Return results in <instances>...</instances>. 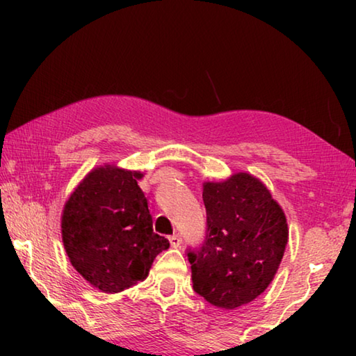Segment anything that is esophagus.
<instances>
[{"instance_id": "34e87169", "label": "esophagus", "mask_w": 356, "mask_h": 356, "mask_svg": "<svg viewBox=\"0 0 356 356\" xmlns=\"http://www.w3.org/2000/svg\"><path fill=\"white\" fill-rule=\"evenodd\" d=\"M170 243L172 248H179L180 243H182V237H180L179 234H172V236L170 237Z\"/></svg>"}]
</instances>
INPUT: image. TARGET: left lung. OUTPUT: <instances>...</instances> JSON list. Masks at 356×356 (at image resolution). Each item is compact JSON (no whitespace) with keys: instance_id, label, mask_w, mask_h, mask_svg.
Here are the masks:
<instances>
[{"instance_id":"1","label":"left lung","mask_w":356,"mask_h":356,"mask_svg":"<svg viewBox=\"0 0 356 356\" xmlns=\"http://www.w3.org/2000/svg\"><path fill=\"white\" fill-rule=\"evenodd\" d=\"M206 238L186 250L193 289L210 305L234 309L272 282L287 243V222L262 182L246 172L207 182Z\"/></svg>"}]
</instances>
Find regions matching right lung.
I'll return each instance as SVG.
<instances>
[{
	"instance_id": "1",
	"label": "right lung",
	"mask_w": 356,
	"mask_h": 356,
	"mask_svg": "<svg viewBox=\"0 0 356 356\" xmlns=\"http://www.w3.org/2000/svg\"><path fill=\"white\" fill-rule=\"evenodd\" d=\"M138 172L97 168L76 186L63 213V242L72 265L102 292H120L149 273L170 248L152 229Z\"/></svg>"
}]
</instances>
